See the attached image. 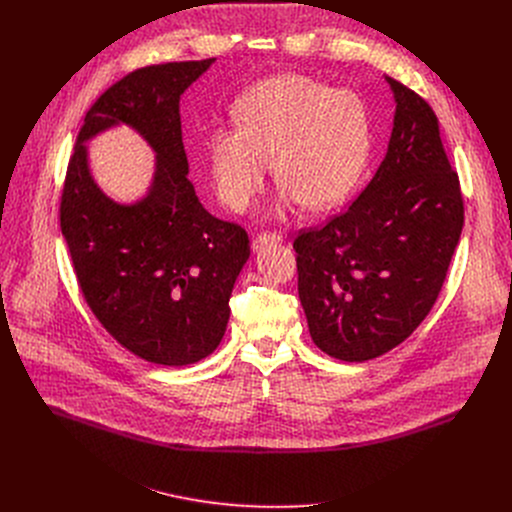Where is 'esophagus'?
Masks as SVG:
<instances>
[{
	"mask_svg": "<svg viewBox=\"0 0 512 512\" xmlns=\"http://www.w3.org/2000/svg\"><path fill=\"white\" fill-rule=\"evenodd\" d=\"M283 237L279 235V233H259L257 237H253V243H251V247H253V251H259V249H263L267 243H279Z\"/></svg>",
	"mask_w": 512,
	"mask_h": 512,
	"instance_id": "esophagus-1",
	"label": "esophagus"
}]
</instances>
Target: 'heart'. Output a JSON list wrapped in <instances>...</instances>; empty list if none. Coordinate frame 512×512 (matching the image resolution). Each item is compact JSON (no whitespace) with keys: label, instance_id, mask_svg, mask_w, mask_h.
<instances>
[{"label":"heart","instance_id":"heart-1","mask_svg":"<svg viewBox=\"0 0 512 512\" xmlns=\"http://www.w3.org/2000/svg\"><path fill=\"white\" fill-rule=\"evenodd\" d=\"M233 127L208 135V162L221 202L243 212L265 186L267 162L281 186L279 210L340 204L371 154V113L352 91L306 75H277L243 93Z\"/></svg>","mask_w":512,"mask_h":512}]
</instances>
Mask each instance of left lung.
<instances>
[{
    "label": "left lung",
    "mask_w": 512,
    "mask_h": 512,
    "mask_svg": "<svg viewBox=\"0 0 512 512\" xmlns=\"http://www.w3.org/2000/svg\"><path fill=\"white\" fill-rule=\"evenodd\" d=\"M395 93L389 150L358 198L294 239L298 291L312 340L364 362L431 312L464 227V198L433 109L387 77Z\"/></svg>",
    "instance_id": "8db88e82"
}]
</instances>
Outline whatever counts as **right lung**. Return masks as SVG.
Masks as SVG:
<instances>
[{"label": "right lung", "mask_w": 512, "mask_h": 512, "mask_svg": "<svg viewBox=\"0 0 512 512\" xmlns=\"http://www.w3.org/2000/svg\"><path fill=\"white\" fill-rule=\"evenodd\" d=\"M212 62L143 66L111 85L85 115L60 196V231L87 306L121 346L164 367L221 344L249 259L245 229L212 216L188 180L180 95ZM117 122L159 154L149 196L129 207L107 199L86 164L84 141Z\"/></svg>", "instance_id": "obj_1"}]
</instances>
